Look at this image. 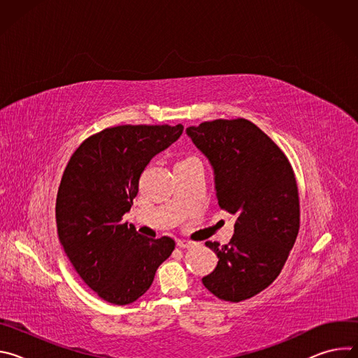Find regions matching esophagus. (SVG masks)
Returning a JSON list of instances; mask_svg holds the SVG:
<instances>
[{
    "label": "esophagus",
    "instance_id": "34e87169",
    "mask_svg": "<svg viewBox=\"0 0 358 358\" xmlns=\"http://www.w3.org/2000/svg\"><path fill=\"white\" fill-rule=\"evenodd\" d=\"M177 246H180V248H191L192 242L187 241V239H177Z\"/></svg>",
    "mask_w": 358,
    "mask_h": 358
}]
</instances>
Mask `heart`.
<instances>
[{
	"label": "heart",
	"mask_w": 358,
	"mask_h": 358,
	"mask_svg": "<svg viewBox=\"0 0 358 358\" xmlns=\"http://www.w3.org/2000/svg\"><path fill=\"white\" fill-rule=\"evenodd\" d=\"M187 160H194V159H187Z\"/></svg>",
	"instance_id": "b5f03b06"
}]
</instances>
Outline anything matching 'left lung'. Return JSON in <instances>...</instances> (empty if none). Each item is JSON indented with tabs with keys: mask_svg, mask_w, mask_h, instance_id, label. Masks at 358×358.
Segmentation results:
<instances>
[{
	"mask_svg": "<svg viewBox=\"0 0 358 358\" xmlns=\"http://www.w3.org/2000/svg\"><path fill=\"white\" fill-rule=\"evenodd\" d=\"M215 176L220 207L236 217L228 245L206 242L218 265L202 285L227 301L266 289L283 269L300 227L299 191L285 152L246 119L187 129Z\"/></svg>",
	"mask_w": 358,
	"mask_h": 358,
	"instance_id": "8db88e82",
	"label": "left lung"
}]
</instances>
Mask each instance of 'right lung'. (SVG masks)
I'll return each mask as SVG.
<instances>
[{"label":"right lung","mask_w":358,"mask_h":358,"mask_svg":"<svg viewBox=\"0 0 358 358\" xmlns=\"http://www.w3.org/2000/svg\"><path fill=\"white\" fill-rule=\"evenodd\" d=\"M182 124H124L87 137L72 155L57 195L58 236L83 282L99 297L129 304L143 296L174 239H148L122 222L150 160L182 134Z\"/></svg>","instance_id":"add662e5"}]
</instances>
